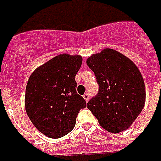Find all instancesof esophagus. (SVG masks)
Segmentation results:
<instances>
[{"instance_id": "1", "label": "esophagus", "mask_w": 161, "mask_h": 161, "mask_svg": "<svg viewBox=\"0 0 161 161\" xmlns=\"http://www.w3.org/2000/svg\"><path fill=\"white\" fill-rule=\"evenodd\" d=\"M83 97L84 98V100H85V101L88 102L89 100H90V94H89V93H85V94L83 96Z\"/></svg>"}]
</instances>
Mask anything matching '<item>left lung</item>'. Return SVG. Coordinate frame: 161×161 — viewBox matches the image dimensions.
<instances>
[{"instance_id":"1","label":"left lung","mask_w":161,"mask_h":161,"mask_svg":"<svg viewBox=\"0 0 161 161\" xmlns=\"http://www.w3.org/2000/svg\"><path fill=\"white\" fill-rule=\"evenodd\" d=\"M86 63L99 85L87 108L105 130L116 134L128 129L145 104V84L137 66L108 48L93 54Z\"/></svg>"}]
</instances>
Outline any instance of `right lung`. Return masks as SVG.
Here are the masks:
<instances>
[{
    "instance_id": "add662e5",
    "label": "right lung",
    "mask_w": 161,
    "mask_h": 161,
    "mask_svg": "<svg viewBox=\"0 0 161 161\" xmlns=\"http://www.w3.org/2000/svg\"><path fill=\"white\" fill-rule=\"evenodd\" d=\"M83 58L61 54L38 67L26 88V111L35 128L50 138H60L75 127L86 102L77 94L75 77Z\"/></svg>"
}]
</instances>
